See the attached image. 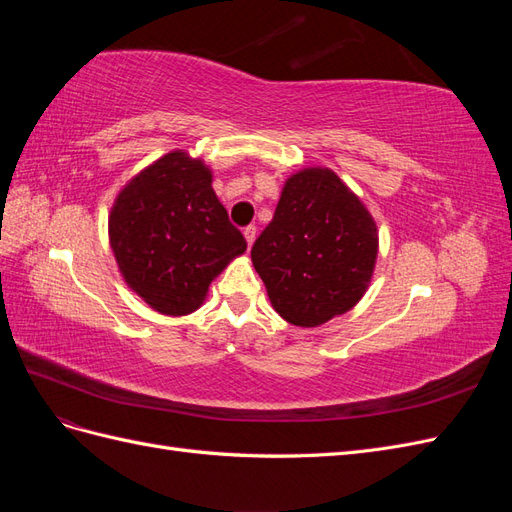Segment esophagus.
<instances>
[{"mask_svg": "<svg viewBox=\"0 0 512 512\" xmlns=\"http://www.w3.org/2000/svg\"><path fill=\"white\" fill-rule=\"evenodd\" d=\"M243 237H245V241H247V247H252V243H254V239H256V226H245L243 228Z\"/></svg>", "mask_w": 512, "mask_h": 512, "instance_id": "esophagus-1", "label": "esophagus"}]
</instances>
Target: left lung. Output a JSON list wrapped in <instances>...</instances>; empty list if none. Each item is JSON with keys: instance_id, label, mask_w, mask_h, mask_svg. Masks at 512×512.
Returning <instances> with one entry per match:
<instances>
[{"instance_id": "8db88e82", "label": "left lung", "mask_w": 512, "mask_h": 512, "mask_svg": "<svg viewBox=\"0 0 512 512\" xmlns=\"http://www.w3.org/2000/svg\"><path fill=\"white\" fill-rule=\"evenodd\" d=\"M378 254L376 222L329 168L292 175L252 262L273 309L297 327H318L365 294Z\"/></svg>"}]
</instances>
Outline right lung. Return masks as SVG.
I'll use <instances>...</instances> for the list:
<instances>
[{"label": "right lung", "instance_id": "right-lung-1", "mask_svg": "<svg viewBox=\"0 0 512 512\" xmlns=\"http://www.w3.org/2000/svg\"><path fill=\"white\" fill-rule=\"evenodd\" d=\"M108 235L128 286L168 316L198 309L213 277L247 247L211 188V170L183 151L121 190Z\"/></svg>", "mask_w": 512, "mask_h": 512}]
</instances>
